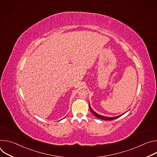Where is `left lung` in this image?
<instances>
[{"instance_id":"left-lung-1","label":"left lung","mask_w":157,"mask_h":157,"mask_svg":"<svg viewBox=\"0 0 157 157\" xmlns=\"http://www.w3.org/2000/svg\"><path fill=\"white\" fill-rule=\"evenodd\" d=\"M89 109H90V110L91 111V113L96 117H98V119H102V120H105V121H112V120H114V119H117V118H118V117H121V116H122L123 114H122V115H121V116H116V117H105V116H101V115H99V114H97L96 113H95V112L92 109V108L91 107V106H90V104H89Z\"/></svg>"}]
</instances>
